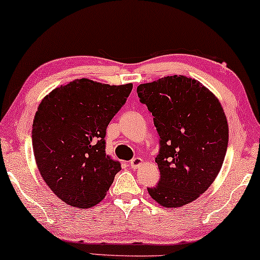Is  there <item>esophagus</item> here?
<instances>
[{
  "label": "esophagus",
  "instance_id": "34e87169",
  "mask_svg": "<svg viewBox=\"0 0 260 260\" xmlns=\"http://www.w3.org/2000/svg\"><path fill=\"white\" fill-rule=\"evenodd\" d=\"M143 163H144L143 158L135 157L130 161V166H131V168H133V169H137V168H140L141 166H143Z\"/></svg>",
  "mask_w": 260,
  "mask_h": 260
}]
</instances>
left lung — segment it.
Here are the masks:
<instances>
[{
	"label": "left lung",
	"instance_id": "left-lung-1",
	"mask_svg": "<svg viewBox=\"0 0 260 260\" xmlns=\"http://www.w3.org/2000/svg\"><path fill=\"white\" fill-rule=\"evenodd\" d=\"M137 94L161 138L155 158L161 179L148 193L163 207H182L204 194L221 169L229 144L225 112L215 94L190 77L141 84Z\"/></svg>",
	"mask_w": 260,
	"mask_h": 260
}]
</instances>
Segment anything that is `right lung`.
Listing matches in <instances>:
<instances>
[{
    "instance_id": "obj_1",
    "label": "right lung",
    "mask_w": 260,
    "mask_h": 260,
    "mask_svg": "<svg viewBox=\"0 0 260 260\" xmlns=\"http://www.w3.org/2000/svg\"><path fill=\"white\" fill-rule=\"evenodd\" d=\"M131 90V83L81 78L54 88L38 106L31 130L35 162L65 204L79 208L99 204L122 169L105 154L104 137Z\"/></svg>"
}]
</instances>
